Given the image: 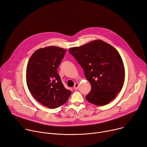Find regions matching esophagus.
I'll list each match as a JSON object with an SVG mask.
<instances>
[{
    "label": "esophagus",
    "instance_id": "1",
    "mask_svg": "<svg viewBox=\"0 0 147 147\" xmlns=\"http://www.w3.org/2000/svg\"><path fill=\"white\" fill-rule=\"evenodd\" d=\"M78 86H79V83L76 82V83H75V84L74 86V88L75 89H78Z\"/></svg>",
    "mask_w": 147,
    "mask_h": 147
}]
</instances>
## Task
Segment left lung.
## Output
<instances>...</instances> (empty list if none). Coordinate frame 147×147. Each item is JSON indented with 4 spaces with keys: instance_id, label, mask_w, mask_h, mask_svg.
Here are the masks:
<instances>
[{
    "instance_id": "8db88e82",
    "label": "left lung",
    "mask_w": 147,
    "mask_h": 147,
    "mask_svg": "<svg viewBox=\"0 0 147 147\" xmlns=\"http://www.w3.org/2000/svg\"><path fill=\"white\" fill-rule=\"evenodd\" d=\"M72 55L83 68L91 90L87 100L97 106L108 104L115 98L124 85L125 70L116 49L100 40L71 48Z\"/></svg>"
}]
</instances>
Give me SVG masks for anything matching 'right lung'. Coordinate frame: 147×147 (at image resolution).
Masks as SVG:
<instances>
[{"mask_svg":"<svg viewBox=\"0 0 147 147\" xmlns=\"http://www.w3.org/2000/svg\"><path fill=\"white\" fill-rule=\"evenodd\" d=\"M66 50L55 46L36 51L26 69L28 88L34 98L48 108L55 109L67 101L71 91L65 89L57 72Z\"/></svg>","mask_w":147,"mask_h":147,"instance_id":"obj_1","label":"right lung"}]
</instances>
